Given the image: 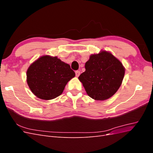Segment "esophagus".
Here are the masks:
<instances>
[{"label": "esophagus", "mask_w": 153, "mask_h": 153, "mask_svg": "<svg viewBox=\"0 0 153 153\" xmlns=\"http://www.w3.org/2000/svg\"><path fill=\"white\" fill-rule=\"evenodd\" d=\"M75 75H76V77H78L80 75V71H75Z\"/></svg>", "instance_id": "esophagus-1"}]
</instances>
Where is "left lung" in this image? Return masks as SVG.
Wrapping results in <instances>:
<instances>
[{"label": "left lung", "instance_id": "8db88e82", "mask_svg": "<svg viewBox=\"0 0 153 153\" xmlns=\"http://www.w3.org/2000/svg\"><path fill=\"white\" fill-rule=\"evenodd\" d=\"M85 68L78 79L87 94L98 101L107 100L117 91L125 73L123 64L106 51L91 55Z\"/></svg>", "mask_w": 153, "mask_h": 153}]
</instances>
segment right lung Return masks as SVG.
<instances>
[{
    "mask_svg": "<svg viewBox=\"0 0 153 153\" xmlns=\"http://www.w3.org/2000/svg\"><path fill=\"white\" fill-rule=\"evenodd\" d=\"M75 76L68 64L57 57L44 55L29 67L27 82L35 96L50 100L61 95L67 83Z\"/></svg>",
    "mask_w": 153,
    "mask_h": 153,
    "instance_id": "obj_1",
    "label": "right lung"
}]
</instances>
